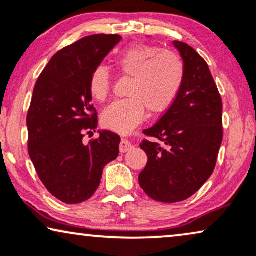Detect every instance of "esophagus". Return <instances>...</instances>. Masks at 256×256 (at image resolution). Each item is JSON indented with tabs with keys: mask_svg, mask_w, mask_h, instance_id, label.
Segmentation results:
<instances>
[{
	"mask_svg": "<svg viewBox=\"0 0 256 256\" xmlns=\"http://www.w3.org/2000/svg\"><path fill=\"white\" fill-rule=\"evenodd\" d=\"M132 143L129 142L128 140L122 138L121 140V143H120V152L124 154V152H129V150H132Z\"/></svg>",
	"mask_w": 256,
	"mask_h": 256,
	"instance_id": "obj_1",
	"label": "esophagus"
}]
</instances>
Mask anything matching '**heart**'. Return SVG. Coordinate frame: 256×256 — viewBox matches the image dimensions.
Wrapping results in <instances>:
<instances>
[{
	"label": "heart",
	"mask_w": 256,
	"mask_h": 256,
	"mask_svg": "<svg viewBox=\"0 0 256 256\" xmlns=\"http://www.w3.org/2000/svg\"><path fill=\"white\" fill-rule=\"evenodd\" d=\"M122 76H130L128 99L118 100L101 114V124L110 130L127 134L146 116L162 114L170 108L180 92L184 79V65L174 52L162 51L150 45H132L114 60ZM112 76L107 68L100 65L90 76L88 88L98 101H104L110 93Z\"/></svg>",
	"instance_id": "obj_1"
}]
</instances>
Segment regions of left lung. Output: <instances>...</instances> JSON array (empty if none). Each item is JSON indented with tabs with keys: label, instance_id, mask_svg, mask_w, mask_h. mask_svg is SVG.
Here are the masks:
<instances>
[{
	"label": "left lung",
	"instance_id": "1",
	"mask_svg": "<svg viewBox=\"0 0 256 256\" xmlns=\"http://www.w3.org/2000/svg\"><path fill=\"white\" fill-rule=\"evenodd\" d=\"M184 65V79L166 114L144 134L158 138L140 146L148 156L140 186L154 200L190 198L211 177L222 142V101L208 65L194 48L172 42Z\"/></svg>",
	"mask_w": 256,
	"mask_h": 256
}]
</instances>
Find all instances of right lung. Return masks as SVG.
Here are the masks:
<instances>
[{
    "label": "right lung",
    "instance_id": "1",
    "mask_svg": "<svg viewBox=\"0 0 256 256\" xmlns=\"http://www.w3.org/2000/svg\"><path fill=\"white\" fill-rule=\"evenodd\" d=\"M120 40L118 34H93L68 45L50 59L34 88L26 116L29 155L42 183L65 204L92 197L104 166L118 155L115 132L98 130L90 144L82 138L98 128L90 76Z\"/></svg>",
    "mask_w": 256,
    "mask_h": 256
}]
</instances>
